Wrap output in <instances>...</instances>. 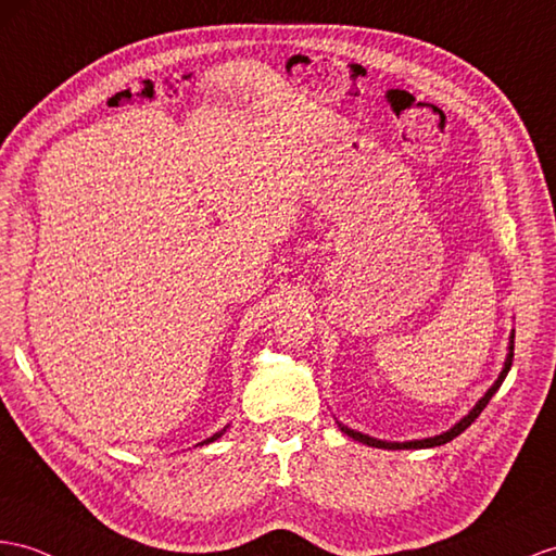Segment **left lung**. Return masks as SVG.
I'll use <instances>...</instances> for the list:
<instances>
[{
    "label": "left lung",
    "mask_w": 556,
    "mask_h": 556,
    "mask_svg": "<svg viewBox=\"0 0 556 556\" xmlns=\"http://www.w3.org/2000/svg\"><path fill=\"white\" fill-rule=\"evenodd\" d=\"M511 358H514V330L509 332V344H507V358H505V365H503V370H500V375H497V380L491 384V389L485 391V394L477 401V405H473V408L465 415V417H459L457 422L451 427V429H445V431H441V434H437V437H427V439H413V441H382V439H375V437H368V434H363V431H356V429H349L346 425H342V422H337V427L342 429V434H346L349 439H354V441H358V443H365V445H372V448H384V451H419V448H437V445H443V443H448V441H453L455 437H459L463 434V431L473 422V419H477L479 415H481V410L485 408V405H489V401L495 396V391L500 389V384L505 382V377H507V372H509V368H511Z\"/></svg>",
    "instance_id": "8db88e82"
}]
</instances>
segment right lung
<instances>
[{
  "instance_id": "right-lung-1",
  "label": "right lung",
  "mask_w": 556,
  "mask_h": 556,
  "mask_svg": "<svg viewBox=\"0 0 556 556\" xmlns=\"http://www.w3.org/2000/svg\"><path fill=\"white\" fill-rule=\"evenodd\" d=\"M228 429V425L222 429V431H216V434L214 437H210V439H205V441H202V443H198V445H207V443H212V441H216V439H219V437H224V431Z\"/></svg>"
}]
</instances>
